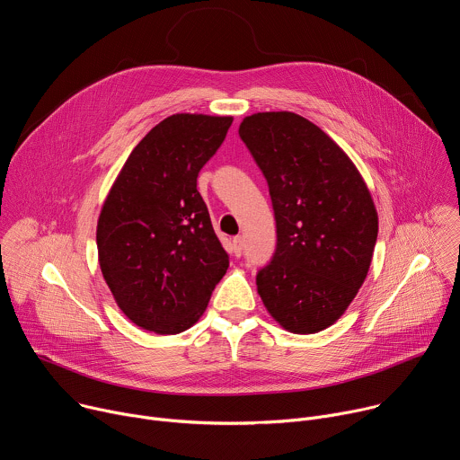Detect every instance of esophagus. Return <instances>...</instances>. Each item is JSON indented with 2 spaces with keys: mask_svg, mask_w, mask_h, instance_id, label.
Here are the masks:
<instances>
[{
  "mask_svg": "<svg viewBox=\"0 0 460 460\" xmlns=\"http://www.w3.org/2000/svg\"><path fill=\"white\" fill-rule=\"evenodd\" d=\"M233 251H234V256H242V252H243V238L242 236L233 238Z\"/></svg>",
  "mask_w": 460,
  "mask_h": 460,
  "instance_id": "obj_1",
  "label": "esophagus"
}]
</instances>
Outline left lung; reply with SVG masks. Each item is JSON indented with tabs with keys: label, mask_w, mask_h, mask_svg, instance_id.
Returning a JSON list of instances; mask_svg holds the SVG:
<instances>
[{
	"label": "left lung",
	"mask_w": 460,
	"mask_h": 460,
	"mask_svg": "<svg viewBox=\"0 0 460 460\" xmlns=\"http://www.w3.org/2000/svg\"><path fill=\"white\" fill-rule=\"evenodd\" d=\"M261 170L276 251L258 276L267 313L292 334L334 325L361 288L377 240L372 195L347 153L292 111H260L238 128Z\"/></svg>",
	"instance_id": "8db88e82"
}]
</instances>
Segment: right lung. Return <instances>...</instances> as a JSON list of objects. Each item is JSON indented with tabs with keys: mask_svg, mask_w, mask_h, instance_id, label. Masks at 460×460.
I'll return each mask as SVG.
<instances>
[{
	"mask_svg": "<svg viewBox=\"0 0 460 460\" xmlns=\"http://www.w3.org/2000/svg\"><path fill=\"white\" fill-rule=\"evenodd\" d=\"M229 115L175 113L133 147L97 220V252L119 309L161 336L193 327L229 267L197 190Z\"/></svg>",
	"mask_w": 460,
	"mask_h": 460,
	"instance_id": "right-lung-1",
	"label": "right lung"
}]
</instances>
